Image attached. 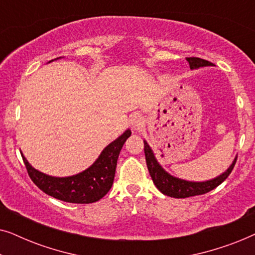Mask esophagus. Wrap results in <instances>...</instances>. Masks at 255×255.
<instances>
[{
    "mask_svg": "<svg viewBox=\"0 0 255 255\" xmlns=\"http://www.w3.org/2000/svg\"><path fill=\"white\" fill-rule=\"evenodd\" d=\"M130 124H131V127L134 131H137V132L141 131L145 127L144 118H142L140 115H133V116H132L131 120H130Z\"/></svg>",
    "mask_w": 255,
    "mask_h": 255,
    "instance_id": "esophagus-1",
    "label": "esophagus"
}]
</instances>
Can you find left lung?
<instances>
[{
  "label": "left lung",
  "instance_id": "obj_1",
  "mask_svg": "<svg viewBox=\"0 0 255 255\" xmlns=\"http://www.w3.org/2000/svg\"><path fill=\"white\" fill-rule=\"evenodd\" d=\"M187 61L189 62V66L191 69L204 67V66H211L212 62L204 60V59L197 58V57H190L187 58ZM144 152L146 158V165H147L149 175H151L153 182H154L155 187L161 191L162 194L167 195V196L175 197V198H186L196 196V195H203L207 194L219 184L228 179V176L231 174L233 167L236 165L237 158L232 165L229 167V169L222 175L216 177L214 180L205 181V182H190V181L181 180L177 177H174L169 175L166 170H163L161 166L156 161L154 154H153L151 147H149L147 142L144 140Z\"/></svg>",
  "mask_w": 255,
  "mask_h": 255
}]
</instances>
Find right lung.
I'll use <instances>...</instances> for the list:
<instances>
[{"label":"right lung","instance_id":"1","mask_svg":"<svg viewBox=\"0 0 255 255\" xmlns=\"http://www.w3.org/2000/svg\"><path fill=\"white\" fill-rule=\"evenodd\" d=\"M130 135V130L125 131L103 149L88 169L68 177H54L40 173L23 155L22 158L30 179L45 194L68 203H94L100 201L113 186L118 155Z\"/></svg>","mask_w":255,"mask_h":255}]
</instances>
